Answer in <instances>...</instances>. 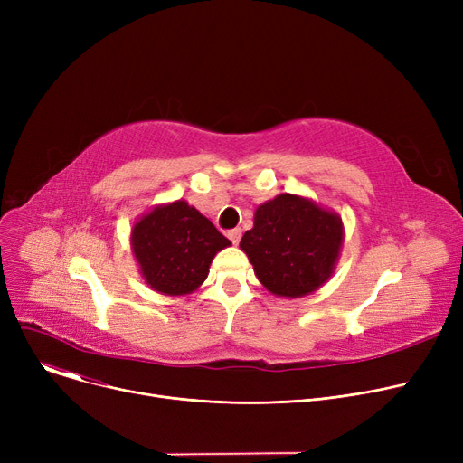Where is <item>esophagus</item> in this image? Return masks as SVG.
Returning a JSON list of instances; mask_svg holds the SVG:
<instances>
[{"mask_svg":"<svg viewBox=\"0 0 463 463\" xmlns=\"http://www.w3.org/2000/svg\"><path fill=\"white\" fill-rule=\"evenodd\" d=\"M227 236L231 238L232 244H238L240 238H241V231H240V229H232V231H229V232H227Z\"/></svg>","mask_w":463,"mask_h":463,"instance_id":"esophagus-1","label":"esophagus"}]
</instances>
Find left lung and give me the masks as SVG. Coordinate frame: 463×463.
<instances>
[{"mask_svg":"<svg viewBox=\"0 0 463 463\" xmlns=\"http://www.w3.org/2000/svg\"><path fill=\"white\" fill-rule=\"evenodd\" d=\"M344 238L342 215L302 194L281 193L255 210L240 250L266 290L302 298L334 276Z\"/></svg>","mask_w":463,"mask_h":463,"instance_id":"obj_1","label":"left lung"}]
</instances>
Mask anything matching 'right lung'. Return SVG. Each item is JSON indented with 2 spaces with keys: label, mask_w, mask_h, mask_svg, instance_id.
Returning a JSON list of instances; mask_svg holds the SVG:
<instances>
[{
  "label": "right lung",
  "mask_w": 463,
  "mask_h": 463,
  "mask_svg": "<svg viewBox=\"0 0 463 463\" xmlns=\"http://www.w3.org/2000/svg\"><path fill=\"white\" fill-rule=\"evenodd\" d=\"M231 246L208 217L185 201L157 204L131 229V251L148 287L165 297H184L208 278L213 257Z\"/></svg>",
  "instance_id": "1"
}]
</instances>
